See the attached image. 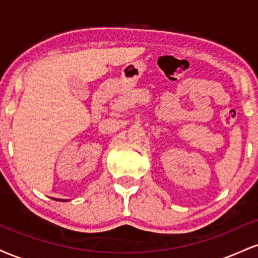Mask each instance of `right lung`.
<instances>
[{"instance_id": "add662e5", "label": "right lung", "mask_w": 258, "mask_h": 258, "mask_svg": "<svg viewBox=\"0 0 258 258\" xmlns=\"http://www.w3.org/2000/svg\"><path fill=\"white\" fill-rule=\"evenodd\" d=\"M58 201H68V200H65V199H58Z\"/></svg>"}]
</instances>
